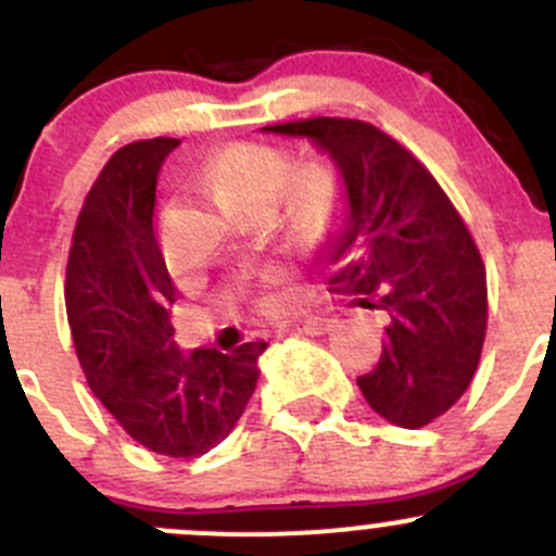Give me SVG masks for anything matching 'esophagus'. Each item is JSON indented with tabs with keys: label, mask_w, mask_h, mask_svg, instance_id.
Masks as SVG:
<instances>
[{
	"label": "esophagus",
	"mask_w": 556,
	"mask_h": 556,
	"mask_svg": "<svg viewBox=\"0 0 556 556\" xmlns=\"http://www.w3.org/2000/svg\"><path fill=\"white\" fill-rule=\"evenodd\" d=\"M331 329H334V318H302V320H294V324L286 326L283 331H296V334L320 337V334H329Z\"/></svg>",
	"instance_id": "esophagus-1"
}]
</instances>
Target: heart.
Returning a JSON list of instances; mask_svg holds the SVG:
<instances>
[{"mask_svg": "<svg viewBox=\"0 0 556 556\" xmlns=\"http://www.w3.org/2000/svg\"><path fill=\"white\" fill-rule=\"evenodd\" d=\"M286 176H289V163L283 154L256 144L225 147L205 165L211 192L232 214L273 208ZM283 187L285 192L280 194L291 214L300 219H311L318 214L324 190L316 176H296Z\"/></svg>", "mask_w": 556, "mask_h": 556, "instance_id": "b5f03b06", "label": "heart"}]
</instances>
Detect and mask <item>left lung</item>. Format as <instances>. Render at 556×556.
Instances as JSON below:
<instances>
[{
  "instance_id": "left-lung-1",
  "label": "left lung",
  "mask_w": 556,
  "mask_h": 556,
  "mask_svg": "<svg viewBox=\"0 0 556 556\" xmlns=\"http://www.w3.org/2000/svg\"><path fill=\"white\" fill-rule=\"evenodd\" d=\"M262 134L307 139L334 163L331 283L386 313L380 362L356 382L388 422L428 426L466 393L488 326V280L466 225L437 179L375 125L313 117Z\"/></svg>"
}]
</instances>
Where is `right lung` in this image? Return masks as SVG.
<instances>
[{"instance_id": "1", "label": "right lung", "mask_w": 556, "mask_h": 556, "mask_svg": "<svg viewBox=\"0 0 556 556\" xmlns=\"http://www.w3.org/2000/svg\"><path fill=\"white\" fill-rule=\"evenodd\" d=\"M179 139L112 154L85 198L66 265V313L88 386L147 450L198 457L238 426L267 342L238 351L174 340L176 289L152 227L154 190Z\"/></svg>"}]
</instances>
